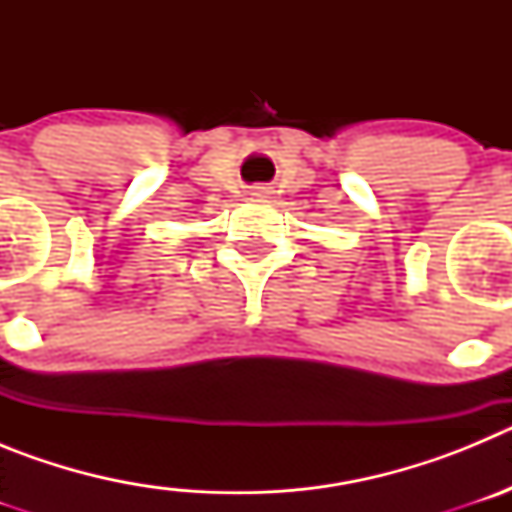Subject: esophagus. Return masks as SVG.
I'll list each match as a JSON object with an SVG mask.
<instances>
[{"instance_id":"obj_1","label":"esophagus","mask_w":512,"mask_h":512,"mask_svg":"<svg viewBox=\"0 0 512 512\" xmlns=\"http://www.w3.org/2000/svg\"><path fill=\"white\" fill-rule=\"evenodd\" d=\"M271 194V187H266V184H256V187H251V197H269Z\"/></svg>"}]
</instances>
